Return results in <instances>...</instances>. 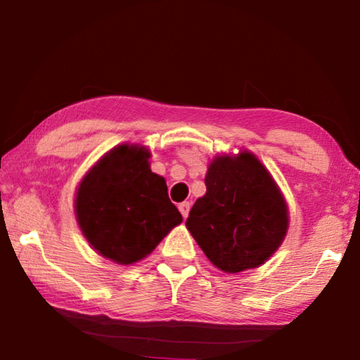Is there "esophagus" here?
Wrapping results in <instances>:
<instances>
[{"instance_id": "esophagus-1", "label": "esophagus", "mask_w": 360, "mask_h": 360, "mask_svg": "<svg viewBox=\"0 0 360 360\" xmlns=\"http://www.w3.org/2000/svg\"><path fill=\"white\" fill-rule=\"evenodd\" d=\"M178 208H179V211H181L182 217L186 219V217L188 216V211H191V203H188V202H182V203L178 205Z\"/></svg>"}]
</instances>
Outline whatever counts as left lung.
<instances>
[{
  "label": "left lung",
  "instance_id": "8db88e82",
  "mask_svg": "<svg viewBox=\"0 0 360 360\" xmlns=\"http://www.w3.org/2000/svg\"><path fill=\"white\" fill-rule=\"evenodd\" d=\"M205 184L186 227L206 257L231 275L264 265L289 229V206L270 172L243 149L212 158Z\"/></svg>",
  "mask_w": 360,
  "mask_h": 360
}]
</instances>
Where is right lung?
<instances>
[{
    "mask_svg": "<svg viewBox=\"0 0 360 360\" xmlns=\"http://www.w3.org/2000/svg\"><path fill=\"white\" fill-rule=\"evenodd\" d=\"M150 150L124 143L106 152L84 174L75 214L84 238L119 265H131L154 251L182 222L169 202L163 176L152 173Z\"/></svg>",
    "mask_w": 360,
    "mask_h": 360,
    "instance_id": "right-lung-1",
    "label": "right lung"
}]
</instances>
